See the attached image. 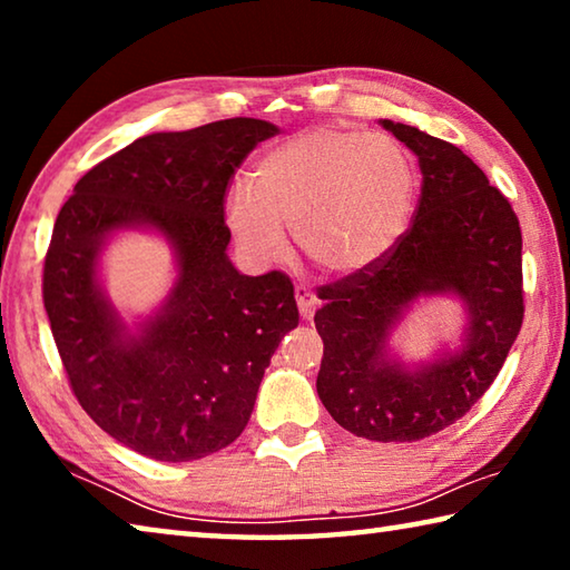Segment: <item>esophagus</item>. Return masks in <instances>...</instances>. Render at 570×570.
<instances>
[{
  "mask_svg": "<svg viewBox=\"0 0 570 570\" xmlns=\"http://www.w3.org/2000/svg\"><path fill=\"white\" fill-rule=\"evenodd\" d=\"M294 296H296V306H298V312H302L304 320H312L314 312H316V306H320V298H316V294L308 286L298 284L294 288Z\"/></svg>",
  "mask_w": 570,
  "mask_h": 570,
  "instance_id": "34e87169",
  "label": "esophagus"
}]
</instances>
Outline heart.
Returning a JSON list of instances; mask_svg holds the SVG:
<instances>
[{"instance_id":"b5f03b06","label":"heart","mask_w":570,"mask_h":570,"mask_svg":"<svg viewBox=\"0 0 570 570\" xmlns=\"http://www.w3.org/2000/svg\"><path fill=\"white\" fill-rule=\"evenodd\" d=\"M414 168L397 140L344 128H312L266 153L250 188L226 196L230 234L254 258L282 256L284 228L332 276L382 262L407 230Z\"/></svg>"}]
</instances>
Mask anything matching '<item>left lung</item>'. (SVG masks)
<instances>
[{
  "instance_id": "1",
  "label": "left lung",
  "mask_w": 570,
  "mask_h": 570,
  "mask_svg": "<svg viewBox=\"0 0 570 570\" xmlns=\"http://www.w3.org/2000/svg\"><path fill=\"white\" fill-rule=\"evenodd\" d=\"M380 122L420 160V204L382 262L322 286L316 392L352 435L414 442L458 422L495 382L523 324V236L508 198L460 148ZM435 293L466 304V340L410 371L389 356L386 340L412 301Z\"/></svg>"
}]
</instances>
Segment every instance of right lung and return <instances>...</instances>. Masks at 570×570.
I'll list each match as a JSON object with an SVG mask.
<instances>
[{
	"label": "right lung",
	"mask_w": 570,
	"mask_h": 570,
	"mask_svg": "<svg viewBox=\"0 0 570 570\" xmlns=\"http://www.w3.org/2000/svg\"><path fill=\"white\" fill-rule=\"evenodd\" d=\"M276 125L230 118L153 132L77 180L55 220L42 298L77 402L140 455L188 462L230 445L254 412L278 342L298 324L282 272L246 276L226 254V188ZM150 227L179 276L159 312L130 331L97 266L115 229Z\"/></svg>",
	"instance_id": "add662e5"
}]
</instances>
